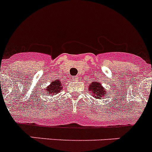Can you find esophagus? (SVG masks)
I'll list each match as a JSON object with an SVG mask.
<instances>
[{
    "label": "esophagus",
    "instance_id": "34e87169",
    "mask_svg": "<svg viewBox=\"0 0 152 152\" xmlns=\"http://www.w3.org/2000/svg\"><path fill=\"white\" fill-rule=\"evenodd\" d=\"M72 79H73V80H77L79 79V77L78 76H75V77H74Z\"/></svg>",
    "mask_w": 152,
    "mask_h": 152
}]
</instances>
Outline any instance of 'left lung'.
Here are the masks:
<instances>
[{"label": "left lung", "mask_w": 152, "mask_h": 152, "mask_svg": "<svg viewBox=\"0 0 152 152\" xmlns=\"http://www.w3.org/2000/svg\"><path fill=\"white\" fill-rule=\"evenodd\" d=\"M89 91L91 92V94H92L93 97L100 99V100H101V98L105 96L107 93L105 88H103L102 84L97 81H94L91 84H90Z\"/></svg>", "instance_id": "8db88e82"}]
</instances>
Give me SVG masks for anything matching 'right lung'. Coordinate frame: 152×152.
Listing matches in <instances>:
<instances>
[{
    "instance_id": "right-lung-1",
    "label": "right lung",
    "mask_w": 152,
    "mask_h": 152,
    "mask_svg": "<svg viewBox=\"0 0 152 152\" xmlns=\"http://www.w3.org/2000/svg\"><path fill=\"white\" fill-rule=\"evenodd\" d=\"M63 86V83L59 79H58L51 83L49 86H47L45 89V92H46V94H56L61 91Z\"/></svg>"
}]
</instances>
